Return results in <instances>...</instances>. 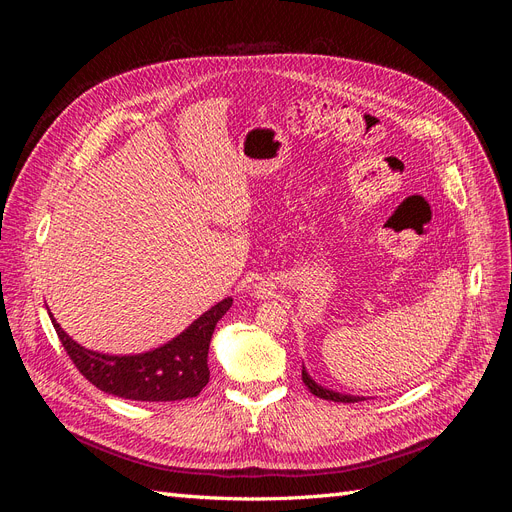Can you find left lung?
Listing matches in <instances>:
<instances>
[{"instance_id":"1","label":"left lung","mask_w":512,"mask_h":512,"mask_svg":"<svg viewBox=\"0 0 512 512\" xmlns=\"http://www.w3.org/2000/svg\"><path fill=\"white\" fill-rule=\"evenodd\" d=\"M303 382H305V386L309 391H312L316 397H320V399H329V401H339V404H354V401H363L365 397H356V395H344V393H335V391H329V389H324V386H320V384H316L312 378H309V374L305 371V367H303Z\"/></svg>"}]
</instances>
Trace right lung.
<instances>
[{
  "label": "right lung",
  "instance_id": "right-lung-1",
  "mask_svg": "<svg viewBox=\"0 0 512 512\" xmlns=\"http://www.w3.org/2000/svg\"><path fill=\"white\" fill-rule=\"evenodd\" d=\"M230 305L232 299L228 297L196 318L168 344L151 352L128 356L83 348L59 327L51 312L49 316L72 363L96 389L132 401H181L196 397L207 386L211 335Z\"/></svg>",
  "mask_w": 512,
  "mask_h": 512
}]
</instances>
